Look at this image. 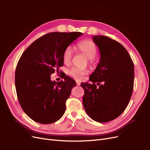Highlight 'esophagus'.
Segmentation results:
<instances>
[{"label":"esophagus","mask_w":150,"mask_h":150,"mask_svg":"<svg viewBox=\"0 0 150 150\" xmlns=\"http://www.w3.org/2000/svg\"><path fill=\"white\" fill-rule=\"evenodd\" d=\"M76 83L77 86H80V83L79 81H76Z\"/></svg>","instance_id":"obj_1"}]
</instances>
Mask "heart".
<instances>
[{"instance_id": "1", "label": "heart", "mask_w": 150, "mask_h": 150, "mask_svg": "<svg viewBox=\"0 0 150 150\" xmlns=\"http://www.w3.org/2000/svg\"><path fill=\"white\" fill-rule=\"evenodd\" d=\"M75 48L83 54L89 58L90 62H93L97 53V47L96 43L90 40H84L79 42ZM72 53L70 47H67L64 50L62 54V61L64 64H68L70 62ZM88 74L87 69H79L76 68H71L69 70L68 75L76 80H80L82 77Z\"/></svg>"}]
</instances>
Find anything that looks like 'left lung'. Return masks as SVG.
Returning a JSON list of instances; mask_svg holds the SVG:
<instances>
[{"label": "left lung", "instance_id": "obj_1", "mask_svg": "<svg viewBox=\"0 0 150 150\" xmlns=\"http://www.w3.org/2000/svg\"><path fill=\"white\" fill-rule=\"evenodd\" d=\"M93 39L100 59L89 76L93 84L81 83L84 91L83 104L93 120L107 122L118 117L128 105L134 89V66L127 51L118 42L103 35ZM101 82L97 87L95 83Z\"/></svg>", "mask_w": 150, "mask_h": 150}]
</instances>
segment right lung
<instances>
[{
    "instance_id": "add662e5",
    "label": "right lung",
    "mask_w": 150,
    "mask_h": 150,
    "mask_svg": "<svg viewBox=\"0 0 150 150\" xmlns=\"http://www.w3.org/2000/svg\"><path fill=\"white\" fill-rule=\"evenodd\" d=\"M83 34L51 32L38 38L25 50L15 71V87L19 104L34 121L47 125L59 120L75 81L66 75L59 82L51 75L64 66V50Z\"/></svg>"
}]
</instances>
